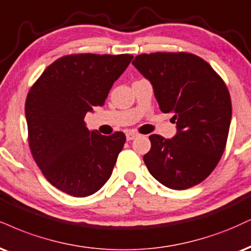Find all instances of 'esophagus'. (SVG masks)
<instances>
[{
    "mask_svg": "<svg viewBox=\"0 0 251 251\" xmlns=\"http://www.w3.org/2000/svg\"><path fill=\"white\" fill-rule=\"evenodd\" d=\"M138 137H139V134L135 133V132H127V133H126V139H127L128 141L133 140V139L138 138Z\"/></svg>",
    "mask_w": 251,
    "mask_h": 251,
    "instance_id": "obj_1",
    "label": "esophagus"
}]
</instances>
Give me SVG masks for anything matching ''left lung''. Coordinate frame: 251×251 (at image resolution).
I'll use <instances>...</instances> for the list:
<instances>
[{
    "mask_svg": "<svg viewBox=\"0 0 251 251\" xmlns=\"http://www.w3.org/2000/svg\"><path fill=\"white\" fill-rule=\"evenodd\" d=\"M153 85L164 113H172L177 133L150 135L144 155L150 173L172 189L199 185L225 152L231 120L227 85L206 60L188 52L143 53L132 62Z\"/></svg>",
    "mask_w": 251,
    "mask_h": 251,
    "instance_id": "left-lung-1",
    "label": "left lung"
}]
</instances>
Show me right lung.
<instances>
[{
  "instance_id": "right-lung-1",
  "label": "right lung",
  "mask_w": 251,
  "mask_h": 251,
  "mask_svg": "<svg viewBox=\"0 0 251 251\" xmlns=\"http://www.w3.org/2000/svg\"><path fill=\"white\" fill-rule=\"evenodd\" d=\"M132 55L78 53L60 57L26 96L25 118L32 158L53 187L85 198L106 183L126 137L89 131L85 114L102 106Z\"/></svg>"
}]
</instances>
